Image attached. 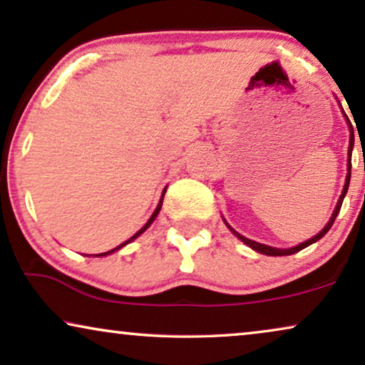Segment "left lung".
Wrapping results in <instances>:
<instances>
[{
    "mask_svg": "<svg viewBox=\"0 0 365 365\" xmlns=\"http://www.w3.org/2000/svg\"><path fill=\"white\" fill-rule=\"evenodd\" d=\"M345 116V114H344ZM345 119H347V123H349V129H350V141H349V161H347V178H345V185H344V190H342V195H340V198H339V202H336V207H335V210H334V214H331V217H330V220L329 222H327V225L324 229L320 230V232L317 234V236H313L312 239H308V241H305V242H302V244H298V246H294V247H289V249H278V247H271V246H266V244H259V242H256V241H251V239H247V237H244V236H241V234L239 232H236V230H234L232 227H230V225L225 222V225H227V227L232 230V234L234 236H237L239 239H241V241L244 242V244H247L249 247L251 249H255V251H257V252H261V255H266V256H289V255H294V252H298V251H302V249H305V247H308L310 246V244H313V242H317V241H320L322 237L325 236L327 232H329L330 230V227L331 225H334V222H335V219H336V215H339V212H340V207H342V202H344V198H345V193H347V190H349V183H350V168H352V148H354V128H352V124H350V121H349V118L345 116Z\"/></svg>",
    "mask_w": 365,
    "mask_h": 365,
    "instance_id": "obj_1",
    "label": "left lung"
}]
</instances>
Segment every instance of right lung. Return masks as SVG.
I'll use <instances>...</instances> for the list:
<instances>
[{"mask_svg":"<svg viewBox=\"0 0 365 365\" xmlns=\"http://www.w3.org/2000/svg\"><path fill=\"white\" fill-rule=\"evenodd\" d=\"M163 197H165V190H163V195H161V198H160V202H158V205H156V209H155V212H153V215H151L150 217V220H148V222H146L145 225H143V227L140 229V230H138V232L135 234V236H133V237H129L128 239V241L126 242H123V244H119V246L118 247H114V249H110V251H108V252H103V255H96V256H108V255H110V252H114V251H118V249H121L123 246H126V244H129V242H131V241H135V239L138 237V236H141V234L143 232H145V230L146 229H148L150 227V225L151 224H153V220L156 219V215H158L160 214V209H161V204H163Z\"/></svg>","mask_w":365,"mask_h":365,"instance_id":"1","label":"right lung"}]
</instances>
